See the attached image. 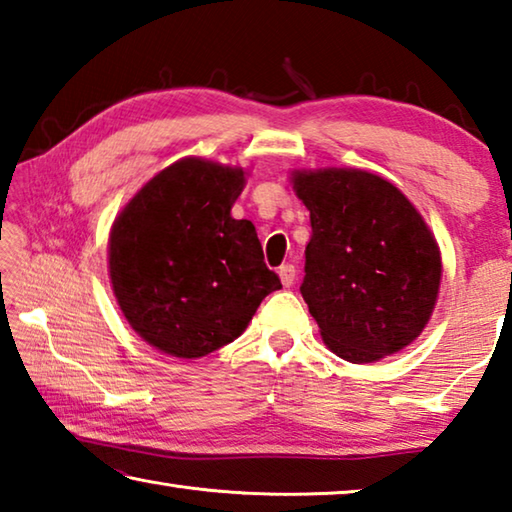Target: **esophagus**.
<instances>
[{"instance_id":"obj_1","label":"esophagus","mask_w":512,"mask_h":512,"mask_svg":"<svg viewBox=\"0 0 512 512\" xmlns=\"http://www.w3.org/2000/svg\"><path fill=\"white\" fill-rule=\"evenodd\" d=\"M277 275H280V280H282L284 287H291V284L296 282V266L284 264V266H280V271H277Z\"/></svg>"}]
</instances>
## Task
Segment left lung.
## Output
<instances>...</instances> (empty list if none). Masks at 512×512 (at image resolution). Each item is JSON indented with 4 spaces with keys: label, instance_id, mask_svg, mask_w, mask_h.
I'll list each match as a JSON object with an SVG mask.
<instances>
[{
    "label": "left lung",
    "instance_id": "1",
    "mask_svg": "<svg viewBox=\"0 0 512 512\" xmlns=\"http://www.w3.org/2000/svg\"><path fill=\"white\" fill-rule=\"evenodd\" d=\"M291 183L311 221L300 293L327 348L372 363L418 339L443 262L409 198L361 169L293 171Z\"/></svg>",
    "mask_w": 512,
    "mask_h": 512
}]
</instances>
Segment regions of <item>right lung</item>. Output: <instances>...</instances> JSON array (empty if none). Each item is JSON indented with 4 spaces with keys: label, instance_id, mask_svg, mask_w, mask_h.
<instances>
[{
    "label": "right lung",
    "instance_id": "add662e5",
    "mask_svg": "<svg viewBox=\"0 0 512 512\" xmlns=\"http://www.w3.org/2000/svg\"><path fill=\"white\" fill-rule=\"evenodd\" d=\"M244 169L185 158L153 176L112 223L108 268L121 314L155 350L198 359L241 336L268 293L255 225L232 219Z\"/></svg>",
    "mask_w": 512,
    "mask_h": 512
}]
</instances>
